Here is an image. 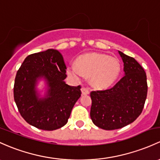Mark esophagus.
Masks as SVG:
<instances>
[{"label":"esophagus","instance_id":"34e87169","mask_svg":"<svg viewBox=\"0 0 160 160\" xmlns=\"http://www.w3.org/2000/svg\"><path fill=\"white\" fill-rule=\"evenodd\" d=\"M81 92L83 95H87V94L90 93V91H89L88 89L85 88V87H83V88L81 89Z\"/></svg>","mask_w":160,"mask_h":160}]
</instances>
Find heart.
I'll list each match as a JSON object with an SVG mask.
<instances>
[{
	"label": "heart",
	"mask_w": 160,
	"mask_h": 160,
	"mask_svg": "<svg viewBox=\"0 0 160 160\" xmlns=\"http://www.w3.org/2000/svg\"><path fill=\"white\" fill-rule=\"evenodd\" d=\"M121 65L117 58L100 53L82 55L77 63H71L67 67V73L79 80L83 76L90 77V83L97 90L111 87L120 74Z\"/></svg>",
	"instance_id": "b5f03b06"
}]
</instances>
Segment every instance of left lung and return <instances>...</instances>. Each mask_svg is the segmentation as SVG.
Returning a JSON list of instances; mask_svg holds the SVG:
<instances>
[{"label":"left lung","mask_w":160,"mask_h":160,"mask_svg":"<svg viewBox=\"0 0 160 160\" xmlns=\"http://www.w3.org/2000/svg\"><path fill=\"white\" fill-rule=\"evenodd\" d=\"M124 76L113 87L90 93V118L105 130L120 129L137 120L147 96V74L133 58L119 51Z\"/></svg>","instance_id":"1"}]
</instances>
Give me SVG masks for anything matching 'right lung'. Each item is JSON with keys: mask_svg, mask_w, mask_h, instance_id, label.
Returning a JSON list of instances; mask_svg holds the SVG:
<instances>
[{"mask_svg": "<svg viewBox=\"0 0 160 160\" xmlns=\"http://www.w3.org/2000/svg\"><path fill=\"white\" fill-rule=\"evenodd\" d=\"M66 69L63 56L54 49L33 53L23 60L15 77L13 97L21 117L30 125L50 131L67 122L81 96V87L65 83ZM40 79L47 85L43 97L36 89Z\"/></svg>", "mask_w": 160, "mask_h": 160, "instance_id": "add662e5", "label": "right lung"}]
</instances>
